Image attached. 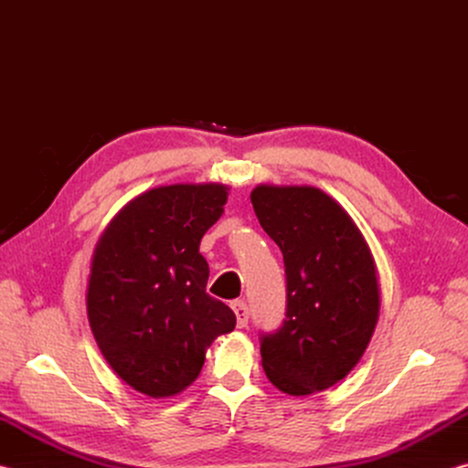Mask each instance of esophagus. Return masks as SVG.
I'll return each mask as SVG.
<instances>
[{"label": "esophagus", "mask_w": 468, "mask_h": 468, "mask_svg": "<svg viewBox=\"0 0 468 468\" xmlns=\"http://www.w3.org/2000/svg\"><path fill=\"white\" fill-rule=\"evenodd\" d=\"M231 307H233V312H235V318H237V326H239V328L248 326L250 312H248V305H245V301L237 299V301H233Z\"/></svg>", "instance_id": "esophagus-1"}]
</instances>
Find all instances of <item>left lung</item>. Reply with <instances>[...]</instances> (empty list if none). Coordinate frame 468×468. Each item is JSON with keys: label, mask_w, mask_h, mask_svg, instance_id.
Segmentation results:
<instances>
[{"label": "left lung", "mask_w": 468, "mask_h": 468, "mask_svg": "<svg viewBox=\"0 0 468 468\" xmlns=\"http://www.w3.org/2000/svg\"><path fill=\"white\" fill-rule=\"evenodd\" d=\"M250 197L287 274V318L260 346L266 378L291 396L322 392L357 366L374 336V253L348 212L318 187L260 184Z\"/></svg>", "instance_id": "obj_1"}]
</instances>
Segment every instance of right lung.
I'll use <instances>...</instances> for the list:
<instances>
[{"instance_id":"right-lung-1","label":"right lung","mask_w":468,"mask_h":468,"mask_svg":"<svg viewBox=\"0 0 468 468\" xmlns=\"http://www.w3.org/2000/svg\"><path fill=\"white\" fill-rule=\"evenodd\" d=\"M229 186L176 184L130 200L92 253L86 314L109 367L150 399L184 392L206 348L235 314L206 292L204 233L223 215Z\"/></svg>"}]
</instances>
